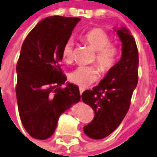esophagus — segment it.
Returning a JSON list of instances; mask_svg holds the SVG:
<instances>
[{
    "instance_id": "1",
    "label": "esophagus",
    "mask_w": 157,
    "mask_h": 157,
    "mask_svg": "<svg viewBox=\"0 0 157 157\" xmlns=\"http://www.w3.org/2000/svg\"><path fill=\"white\" fill-rule=\"evenodd\" d=\"M84 91H85V89H84L83 87H79V93H80V94H82Z\"/></svg>"
}]
</instances>
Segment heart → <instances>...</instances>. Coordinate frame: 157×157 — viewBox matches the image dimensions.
Returning <instances> with one entry per match:
<instances>
[{
	"mask_svg": "<svg viewBox=\"0 0 157 157\" xmlns=\"http://www.w3.org/2000/svg\"><path fill=\"white\" fill-rule=\"evenodd\" d=\"M83 40L95 52L94 60L102 71L112 69L118 56V48L110 44V36L101 28H94L88 31ZM63 60L70 63L73 60V42L68 40L62 50ZM99 77V71L95 66H79L70 74V80L76 85L86 87L95 82Z\"/></svg>",
	"mask_w": 157,
	"mask_h": 157,
	"instance_id": "1",
	"label": "heart"
}]
</instances>
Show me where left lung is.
<instances>
[{
	"instance_id": "8db88e82",
	"label": "left lung",
	"mask_w": 157,
	"mask_h": 157,
	"mask_svg": "<svg viewBox=\"0 0 157 157\" xmlns=\"http://www.w3.org/2000/svg\"><path fill=\"white\" fill-rule=\"evenodd\" d=\"M117 33L123 46L121 59L98 86L81 95L83 101L94 111V119L84 126V132L94 140L107 137L118 127L129 109L138 83L139 55L134 38L125 28Z\"/></svg>"
}]
</instances>
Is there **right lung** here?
<instances>
[{"instance_id":"add662e5","label":"right lung","mask_w":157,"mask_h":157,"mask_svg":"<svg viewBox=\"0 0 157 157\" xmlns=\"http://www.w3.org/2000/svg\"><path fill=\"white\" fill-rule=\"evenodd\" d=\"M80 18L49 17L26 36L17 64V101L21 122L34 139L53 135L59 117L80 100L78 87L66 81L62 50Z\"/></svg>"}]
</instances>
